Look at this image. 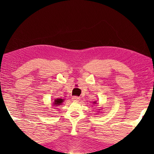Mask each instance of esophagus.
Segmentation results:
<instances>
[{"label": "esophagus", "mask_w": 154, "mask_h": 154, "mask_svg": "<svg viewBox=\"0 0 154 154\" xmlns=\"http://www.w3.org/2000/svg\"><path fill=\"white\" fill-rule=\"evenodd\" d=\"M72 100H73V101H74V102H78V101L80 100V98L79 97L74 96L72 97Z\"/></svg>", "instance_id": "34e87169"}]
</instances>
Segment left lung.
Segmentation results:
<instances>
[{
    "label": "left lung",
    "instance_id": "8db88e82",
    "mask_svg": "<svg viewBox=\"0 0 154 154\" xmlns=\"http://www.w3.org/2000/svg\"><path fill=\"white\" fill-rule=\"evenodd\" d=\"M94 103H95V102H94Z\"/></svg>",
    "mask_w": 154,
    "mask_h": 154
}]
</instances>
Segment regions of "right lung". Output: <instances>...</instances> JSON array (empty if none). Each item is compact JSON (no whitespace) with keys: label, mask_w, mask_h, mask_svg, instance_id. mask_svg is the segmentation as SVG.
<instances>
[{"label":"right lung","mask_w":154,"mask_h":154,"mask_svg":"<svg viewBox=\"0 0 154 154\" xmlns=\"http://www.w3.org/2000/svg\"><path fill=\"white\" fill-rule=\"evenodd\" d=\"M63 102V99H57L54 100V105L55 106H58L61 105V104Z\"/></svg>","instance_id":"add662e5"}]
</instances>
